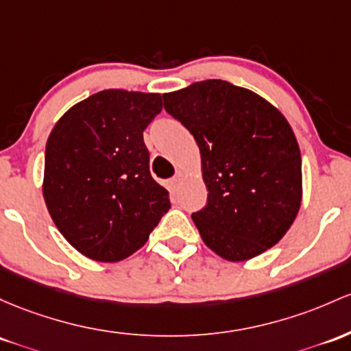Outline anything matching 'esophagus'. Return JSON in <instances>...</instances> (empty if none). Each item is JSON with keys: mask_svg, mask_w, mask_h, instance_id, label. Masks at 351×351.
<instances>
[{"mask_svg": "<svg viewBox=\"0 0 351 351\" xmlns=\"http://www.w3.org/2000/svg\"><path fill=\"white\" fill-rule=\"evenodd\" d=\"M183 178H184L183 173H182V171H176V175L173 176L171 182H169V184H171V188H176V186H178V184L183 182Z\"/></svg>", "mask_w": 351, "mask_h": 351, "instance_id": "esophagus-1", "label": "esophagus"}]
</instances>
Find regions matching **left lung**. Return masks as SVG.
I'll use <instances>...</instances> for the list:
<instances>
[{"label": "left lung", "mask_w": 351, "mask_h": 351, "mask_svg": "<svg viewBox=\"0 0 351 351\" xmlns=\"http://www.w3.org/2000/svg\"><path fill=\"white\" fill-rule=\"evenodd\" d=\"M165 110L193 134L208 202L191 215L202 240L228 261L275 246L302 205V155L287 118L260 95L223 80L165 93Z\"/></svg>", "instance_id": "left-lung-1"}]
</instances>
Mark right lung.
Segmentation results:
<instances>
[{"label": "right lung", "mask_w": 351, "mask_h": 351, "mask_svg": "<svg viewBox=\"0 0 351 351\" xmlns=\"http://www.w3.org/2000/svg\"><path fill=\"white\" fill-rule=\"evenodd\" d=\"M160 93L103 90L56 121L46 143L43 196L56 228L95 261H121L148 241L169 210L152 178L143 132Z\"/></svg>", "instance_id": "1"}]
</instances>
